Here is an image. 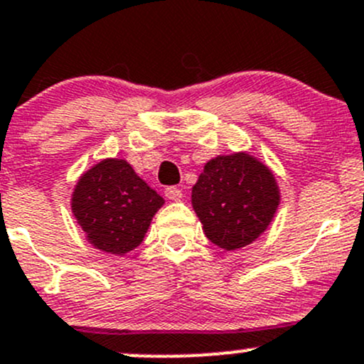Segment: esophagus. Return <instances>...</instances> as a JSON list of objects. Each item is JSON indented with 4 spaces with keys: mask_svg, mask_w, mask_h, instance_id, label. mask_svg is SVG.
I'll list each match as a JSON object with an SVG mask.
<instances>
[{
    "mask_svg": "<svg viewBox=\"0 0 364 364\" xmlns=\"http://www.w3.org/2000/svg\"><path fill=\"white\" fill-rule=\"evenodd\" d=\"M166 197L169 198V200H181V197H183V193H181V190L179 188H176V186H169V188H166Z\"/></svg>",
    "mask_w": 364,
    "mask_h": 364,
    "instance_id": "1",
    "label": "esophagus"
}]
</instances>
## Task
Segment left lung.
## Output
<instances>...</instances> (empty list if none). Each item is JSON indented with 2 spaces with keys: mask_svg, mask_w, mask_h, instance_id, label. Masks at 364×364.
<instances>
[{
  "mask_svg": "<svg viewBox=\"0 0 364 364\" xmlns=\"http://www.w3.org/2000/svg\"><path fill=\"white\" fill-rule=\"evenodd\" d=\"M279 204L274 172L247 151L214 156L192 188V208L202 230L225 251L255 242L272 223Z\"/></svg>",
  "mask_w": 364,
  "mask_h": 364,
  "instance_id": "8db88e82",
  "label": "left lung"
}]
</instances>
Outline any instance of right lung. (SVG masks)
<instances>
[{
	"label": "right lung",
	"mask_w": 364,
	"mask_h": 364,
	"mask_svg": "<svg viewBox=\"0 0 364 364\" xmlns=\"http://www.w3.org/2000/svg\"><path fill=\"white\" fill-rule=\"evenodd\" d=\"M164 198L124 159H105L83 172L71 195V211L89 244L124 256L144 240Z\"/></svg>",
	"instance_id": "add662e5"
}]
</instances>
